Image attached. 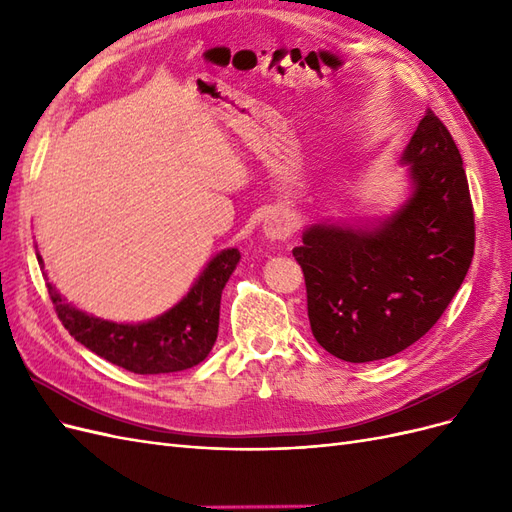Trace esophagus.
<instances>
[{
	"label": "esophagus",
	"instance_id": "esophagus-1",
	"mask_svg": "<svg viewBox=\"0 0 512 512\" xmlns=\"http://www.w3.org/2000/svg\"><path fill=\"white\" fill-rule=\"evenodd\" d=\"M262 230H265V235L271 239V241H286L292 237L294 232V222H292V215L288 211H282V209H275L271 211L267 218H265V224H262Z\"/></svg>",
	"mask_w": 512,
	"mask_h": 512
}]
</instances>
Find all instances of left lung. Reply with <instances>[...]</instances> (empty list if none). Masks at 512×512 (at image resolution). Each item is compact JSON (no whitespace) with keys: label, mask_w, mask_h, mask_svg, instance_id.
<instances>
[{"label":"left lung","mask_w":512,"mask_h":512,"mask_svg":"<svg viewBox=\"0 0 512 512\" xmlns=\"http://www.w3.org/2000/svg\"><path fill=\"white\" fill-rule=\"evenodd\" d=\"M412 196L378 230L312 226L303 269L316 342L348 363L418 342L453 301L474 256V207L451 132L427 108L404 151Z\"/></svg>","instance_id":"left-lung-1"}]
</instances>
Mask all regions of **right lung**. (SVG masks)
I'll list each match as a JSON object with an SVG mask.
<instances>
[{"label":"right lung","instance_id":"right-lung-1","mask_svg":"<svg viewBox=\"0 0 512 512\" xmlns=\"http://www.w3.org/2000/svg\"><path fill=\"white\" fill-rule=\"evenodd\" d=\"M239 258L235 247L215 256L181 303L143 324H117L87 316L70 307L51 284L49 294L66 331L91 352L134 374H170L207 359L218 339L222 290ZM38 262L42 265L40 256Z\"/></svg>","mask_w":512,"mask_h":512}]
</instances>
